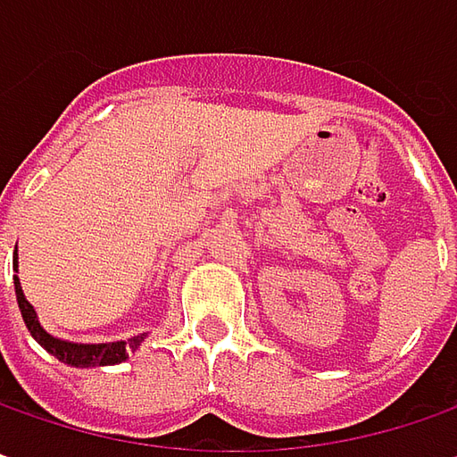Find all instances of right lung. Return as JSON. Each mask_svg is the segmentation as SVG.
Wrapping results in <instances>:
<instances>
[{
    "label": "right lung",
    "mask_w": 457,
    "mask_h": 457,
    "mask_svg": "<svg viewBox=\"0 0 457 457\" xmlns=\"http://www.w3.org/2000/svg\"><path fill=\"white\" fill-rule=\"evenodd\" d=\"M17 250H14V273H17ZM14 293H17V303L22 311L24 326L32 334V338L40 344L47 354H53L68 367H78V370H87V367H111V364H120L129 359V352H136L141 346V341L146 338V334L141 337L129 338V341H108V344H75V341H65V338L53 337L50 331H45V326L37 319L35 306L24 298L20 278L14 276Z\"/></svg>",
    "instance_id": "right-lung-1"
}]
</instances>
